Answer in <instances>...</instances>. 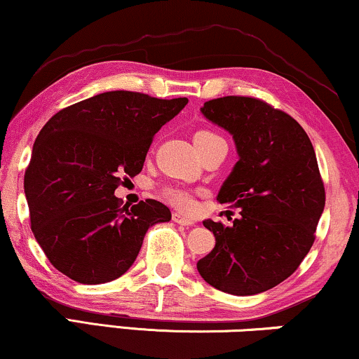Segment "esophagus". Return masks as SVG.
Here are the masks:
<instances>
[{
  "mask_svg": "<svg viewBox=\"0 0 359 359\" xmlns=\"http://www.w3.org/2000/svg\"><path fill=\"white\" fill-rule=\"evenodd\" d=\"M173 222L180 224V225H184V227H189V225H194V220H191L188 217H183L181 214H173Z\"/></svg>",
  "mask_w": 359,
  "mask_h": 359,
  "instance_id": "1",
  "label": "esophagus"
}]
</instances>
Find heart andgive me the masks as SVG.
<instances>
[{
	"mask_svg": "<svg viewBox=\"0 0 359 359\" xmlns=\"http://www.w3.org/2000/svg\"><path fill=\"white\" fill-rule=\"evenodd\" d=\"M215 139H220V137L212 130H199L196 132L194 135L196 145L208 144V142L215 140ZM161 196H163L171 205H175V208H178L181 210H191L194 208L193 193H191L189 189L183 188V186H178V184L165 186V188L161 189Z\"/></svg>",
	"mask_w": 359,
	"mask_h": 359,
	"instance_id": "b5f03b06",
	"label": "heart"
}]
</instances>
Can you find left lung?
<instances>
[{"instance_id": "obj_1", "label": "left lung", "mask_w": 359, "mask_h": 359, "mask_svg": "<svg viewBox=\"0 0 359 359\" xmlns=\"http://www.w3.org/2000/svg\"><path fill=\"white\" fill-rule=\"evenodd\" d=\"M201 111L233 135L240 158L217 201L240 215L232 227L204 220L215 247L198 271L233 296L264 292L296 271L316 240L325 205L316 151L296 119L258 97H217Z\"/></svg>"}]
</instances>
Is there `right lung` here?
Wrapping results in <instances>:
<instances>
[{"label": "right lung", "instance_id": "add662e5", "mask_svg": "<svg viewBox=\"0 0 359 359\" xmlns=\"http://www.w3.org/2000/svg\"><path fill=\"white\" fill-rule=\"evenodd\" d=\"M186 104L188 97L107 91L42 127L24 191L34 237L58 271L81 284L117 279L135 262L149 227L171 219L155 199L122 208L114 191L140 173L155 134Z\"/></svg>", "mask_w": 359, "mask_h": 359}]
</instances>
